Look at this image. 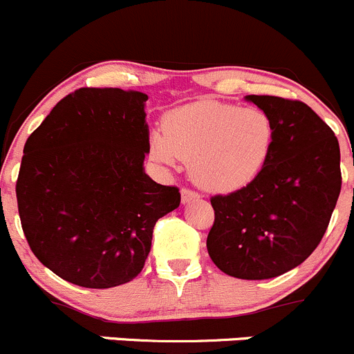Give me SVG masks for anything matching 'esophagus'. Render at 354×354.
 Returning <instances> with one entry per match:
<instances>
[{"mask_svg":"<svg viewBox=\"0 0 354 354\" xmlns=\"http://www.w3.org/2000/svg\"><path fill=\"white\" fill-rule=\"evenodd\" d=\"M180 196H182V203H191V201H196V199H199V194L198 192L191 191V189H182L180 191Z\"/></svg>","mask_w":354,"mask_h":354,"instance_id":"esophagus-1","label":"esophagus"}]
</instances>
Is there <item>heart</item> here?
Masks as SVG:
<instances>
[{
  "mask_svg": "<svg viewBox=\"0 0 354 354\" xmlns=\"http://www.w3.org/2000/svg\"><path fill=\"white\" fill-rule=\"evenodd\" d=\"M275 125L260 108L198 101L172 110L163 132L149 139L155 162L176 169L189 163L192 180L212 192H232L254 180L270 160Z\"/></svg>",
  "mask_w": 354,
  "mask_h": 354,
  "instance_id": "1",
  "label": "heart"
}]
</instances>
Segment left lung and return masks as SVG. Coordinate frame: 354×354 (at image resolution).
I'll list each match as a JSON object with an SVG mask.
<instances>
[{
    "instance_id": "left-lung-1",
    "label": "left lung",
    "mask_w": 354,
    "mask_h": 354,
    "mask_svg": "<svg viewBox=\"0 0 354 354\" xmlns=\"http://www.w3.org/2000/svg\"><path fill=\"white\" fill-rule=\"evenodd\" d=\"M246 101L274 120V151L251 184L213 196L206 248L223 274L263 281L303 263L324 237L341 192V151L308 104L257 94Z\"/></svg>"
}]
</instances>
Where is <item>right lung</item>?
I'll return each mask as SVG.
<instances>
[{"instance_id": "add662e5", "label": "right lung", "mask_w": 354, "mask_h": 354, "mask_svg": "<svg viewBox=\"0 0 354 354\" xmlns=\"http://www.w3.org/2000/svg\"><path fill=\"white\" fill-rule=\"evenodd\" d=\"M148 94L80 87L58 101L24 146L17 203L37 260L80 288L141 274L158 218L180 205L145 172Z\"/></svg>"}]
</instances>
